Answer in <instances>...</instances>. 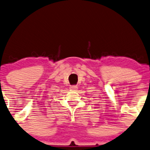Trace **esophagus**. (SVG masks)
Returning a JSON list of instances; mask_svg holds the SVG:
<instances>
[{
	"label": "esophagus",
	"instance_id": "34e87169",
	"mask_svg": "<svg viewBox=\"0 0 150 150\" xmlns=\"http://www.w3.org/2000/svg\"><path fill=\"white\" fill-rule=\"evenodd\" d=\"M70 90H74H74H78V87H77L76 86H72L70 87Z\"/></svg>",
	"mask_w": 150,
	"mask_h": 150
}]
</instances>
